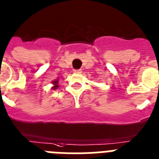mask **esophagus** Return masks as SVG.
I'll use <instances>...</instances> for the list:
<instances>
[{"label":"esophagus","instance_id":"obj_1","mask_svg":"<svg viewBox=\"0 0 159 159\" xmlns=\"http://www.w3.org/2000/svg\"><path fill=\"white\" fill-rule=\"evenodd\" d=\"M74 74H81V70H74Z\"/></svg>","mask_w":159,"mask_h":159}]
</instances>
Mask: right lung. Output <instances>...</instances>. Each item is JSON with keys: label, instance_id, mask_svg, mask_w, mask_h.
Wrapping results in <instances>:
<instances>
[{"label": "right lung", "instance_id": "add662e5", "mask_svg": "<svg viewBox=\"0 0 159 159\" xmlns=\"http://www.w3.org/2000/svg\"><path fill=\"white\" fill-rule=\"evenodd\" d=\"M53 84L54 85V86H53L52 89H57V88L58 87V80H55V81H53Z\"/></svg>", "mask_w": 159, "mask_h": 159}]
</instances>
